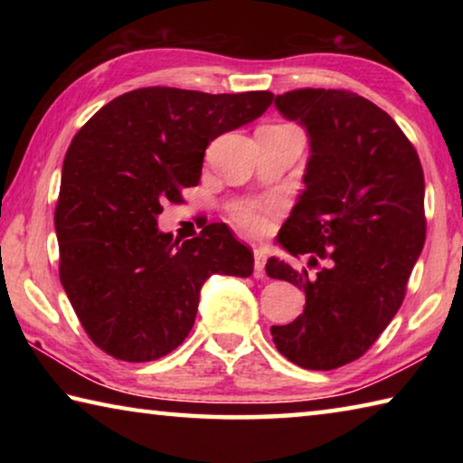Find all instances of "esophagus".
<instances>
[{
    "mask_svg": "<svg viewBox=\"0 0 463 463\" xmlns=\"http://www.w3.org/2000/svg\"><path fill=\"white\" fill-rule=\"evenodd\" d=\"M253 257H255V278H265V253L261 249H255Z\"/></svg>",
    "mask_w": 463,
    "mask_h": 463,
    "instance_id": "esophagus-1",
    "label": "esophagus"
}]
</instances>
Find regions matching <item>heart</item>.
<instances>
[{
	"label": "heart",
	"instance_id": "1",
	"mask_svg": "<svg viewBox=\"0 0 463 463\" xmlns=\"http://www.w3.org/2000/svg\"><path fill=\"white\" fill-rule=\"evenodd\" d=\"M273 127H289V124H273ZM273 208H276L273 202L239 203L232 208V216L249 232H261L268 226V216L273 213Z\"/></svg>",
	"mask_w": 463,
	"mask_h": 463
}]
</instances>
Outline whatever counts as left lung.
<instances>
[{
    "mask_svg": "<svg viewBox=\"0 0 463 463\" xmlns=\"http://www.w3.org/2000/svg\"><path fill=\"white\" fill-rule=\"evenodd\" d=\"M276 108L307 127L312 151L279 242L317 271L273 257L265 265L307 294L294 323L271 326L273 343L304 370H336L362 357L401 308L425 245V177L401 127L354 91L294 90Z\"/></svg>",
    "mask_w": 463,
    "mask_h": 463,
    "instance_id": "8db88e82",
    "label": "left lung"
}]
</instances>
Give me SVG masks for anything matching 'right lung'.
<instances>
[{"label": "right lung", "mask_w": 463, "mask_h": 463, "mask_svg": "<svg viewBox=\"0 0 463 463\" xmlns=\"http://www.w3.org/2000/svg\"><path fill=\"white\" fill-rule=\"evenodd\" d=\"M271 91L140 88L98 109L71 140L54 208L59 278L93 345L153 362L190 335L213 273L249 278L253 250L224 222L179 242L156 229L200 184L206 146L271 106Z\"/></svg>", "instance_id": "add662e5"}]
</instances>
